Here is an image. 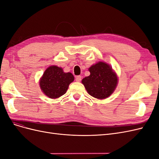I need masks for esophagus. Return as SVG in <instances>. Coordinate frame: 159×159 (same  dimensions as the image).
I'll list each match as a JSON object with an SVG mask.
<instances>
[{
    "mask_svg": "<svg viewBox=\"0 0 159 159\" xmlns=\"http://www.w3.org/2000/svg\"><path fill=\"white\" fill-rule=\"evenodd\" d=\"M75 80H76V81H78V82H80V81H81V75L76 76Z\"/></svg>",
    "mask_w": 159,
    "mask_h": 159,
    "instance_id": "34e87169",
    "label": "esophagus"
}]
</instances>
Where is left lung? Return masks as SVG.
<instances>
[{
    "mask_svg": "<svg viewBox=\"0 0 159 159\" xmlns=\"http://www.w3.org/2000/svg\"><path fill=\"white\" fill-rule=\"evenodd\" d=\"M90 75L84 78L81 82L88 93L99 99L107 98L116 88L118 78L109 64L99 61L89 68Z\"/></svg>",
    "mask_w": 159,
    "mask_h": 159,
    "instance_id": "left-lung-1",
    "label": "left lung"
}]
</instances>
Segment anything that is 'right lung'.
Listing matches in <instances>:
<instances>
[{
  "mask_svg": "<svg viewBox=\"0 0 159 159\" xmlns=\"http://www.w3.org/2000/svg\"><path fill=\"white\" fill-rule=\"evenodd\" d=\"M74 77L70 72L65 73L63 69L56 66L48 68L40 80L42 92L51 99H56L64 95Z\"/></svg>",
  "mask_w": 159,
  "mask_h": 159,
  "instance_id": "add662e5",
  "label": "right lung"
}]
</instances>
